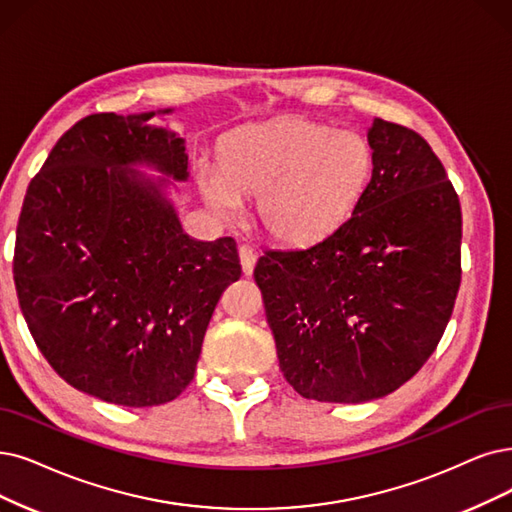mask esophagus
Listing matches in <instances>:
<instances>
[{
  "mask_svg": "<svg viewBox=\"0 0 512 512\" xmlns=\"http://www.w3.org/2000/svg\"><path fill=\"white\" fill-rule=\"evenodd\" d=\"M256 258L258 254L250 248V245H241L239 248V260H241V269L245 275H252L256 267Z\"/></svg>",
  "mask_w": 512,
  "mask_h": 512,
  "instance_id": "esophagus-1",
  "label": "esophagus"
}]
</instances>
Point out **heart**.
Returning <instances> with one entry per match:
<instances>
[{"label":"heart","mask_w":512,"mask_h":512,"mask_svg":"<svg viewBox=\"0 0 512 512\" xmlns=\"http://www.w3.org/2000/svg\"><path fill=\"white\" fill-rule=\"evenodd\" d=\"M220 168L201 163L210 206L233 214L256 197L264 233L292 248L330 237L353 216L374 174V149L353 130L306 117H279L233 130L218 147Z\"/></svg>","instance_id":"heart-1"}]
</instances>
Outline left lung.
I'll return each instance as SVG.
<instances>
[{
    "mask_svg": "<svg viewBox=\"0 0 512 512\" xmlns=\"http://www.w3.org/2000/svg\"><path fill=\"white\" fill-rule=\"evenodd\" d=\"M374 174L353 216L306 250H269L254 279L294 391L363 403L433 355L460 288V199L414 130L374 119Z\"/></svg>",
    "mask_w": 512,
    "mask_h": 512,
    "instance_id": "left-lung-1",
    "label": "left lung"
}]
</instances>
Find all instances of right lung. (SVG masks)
Returning <instances> with one entry per match:
<instances>
[{
    "instance_id": "right-lung-1",
    "label": "right lung",
    "mask_w": 512,
    "mask_h": 512,
    "mask_svg": "<svg viewBox=\"0 0 512 512\" xmlns=\"http://www.w3.org/2000/svg\"><path fill=\"white\" fill-rule=\"evenodd\" d=\"M153 115L96 113L60 136L27 189L14 248L37 349L77 391L126 407L185 391L216 304L241 277L235 239L182 233L170 180L134 170L189 178L185 138L149 126Z\"/></svg>"
}]
</instances>
